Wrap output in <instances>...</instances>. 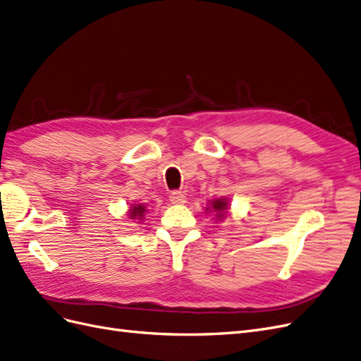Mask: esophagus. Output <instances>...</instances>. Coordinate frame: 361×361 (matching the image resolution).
<instances>
[{"label":"esophagus","mask_w":361,"mask_h":361,"mask_svg":"<svg viewBox=\"0 0 361 361\" xmlns=\"http://www.w3.org/2000/svg\"><path fill=\"white\" fill-rule=\"evenodd\" d=\"M170 202L173 204H183L185 202H187V199H185V195L180 191H173L170 194Z\"/></svg>","instance_id":"esophagus-1"}]
</instances>
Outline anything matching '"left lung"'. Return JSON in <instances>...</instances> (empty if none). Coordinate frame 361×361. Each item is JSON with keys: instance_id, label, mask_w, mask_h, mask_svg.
Masks as SVG:
<instances>
[{"instance_id": "obj_1", "label": "left lung", "mask_w": 361, "mask_h": 361, "mask_svg": "<svg viewBox=\"0 0 361 361\" xmlns=\"http://www.w3.org/2000/svg\"><path fill=\"white\" fill-rule=\"evenodd\" d=\"M209 209V207H207ZM212 209L216 212L218 218H223L227 212V200L226 199H216L212 202Z\"/></svg>"}]
</instances>
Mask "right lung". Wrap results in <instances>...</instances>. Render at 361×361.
Segmentation results:
<instances>
[{
    "instance_id": "add662e5",
    "label": "right lung",
    "mask_w": 361,
    "mask_h": 361,
    "mask_svg": "<svg viewBox=\"0 0 361 361\" xmlns=\"http://www.w3.org/2000/svg\"><path fill=\"white\" fill-rule=\"evenodd\" d=\"M146 212V207L143 204H135L129 209V216L130 220H141V218L145 216Z\"/></svg>"
}]
</instances>
